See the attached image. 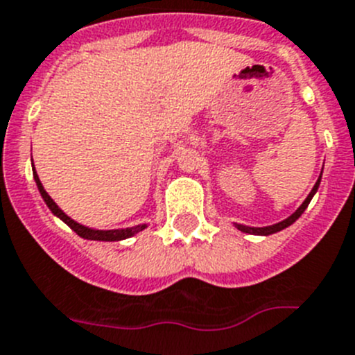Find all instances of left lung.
Instances as JSON below:
<instances>
[{
  "label": "left lung",
  "mask_w": 355,
  "mask_h": 355,
  "mask_svg": "<svg viewBox=\"0 0 355 355\" xmlns=\"http://www.w3.org/2000/svg\"><path fill=\"white\" fill-rule=\"evenodd\" d=\"M320 180H322V173H320V177H318L317 184L313 185L311 193H309L308 198H306V200L302 201V205L299 207V209H297L295 212L292 214V216H288V217H286V219H283V221L276 223V225H270V226H261V228H258V226H245V225H239V223H235V228L241 230V232H244V233H251V235H272V233H277V232H281V230L288 228V226L293 225V223H295L297 219L301 217V214L304 212L306 209H308L309 201H311V198L315 196V193H317V191H318V185H320Z\"/></svg>",
  "instance_id": "8db88e82"
}]
</instances>
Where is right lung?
Instances as JSON below:
<instances>
[{
  "mask_svg": "<svg viewBox=\"0 0 355 355\" xmlns=\"http://www.w3.org/2000/svg\"><path fill=\"white\" fill-rule=\"evenodd\" d=\"M31 168H33V178H35V184H37L38 187V193H40V196H42V200L46 201V205L49 207L51 212L54 214L56 217H60L63 223H65L67 226H70V228L74 230L76 233H78L79 237L83 239H88V241H102V242H114V241H123V239H129V237H134L136 233L143 232V230L146 228V223H141V225H136V226H130V228H118V230H97V228H88V226L81 225V223L74 221L72 217L67 216L65 212H63L62 209H60L58 205H56V201L53 200V198L47 194V191L44 189L42 182H40V178H38L37 171H35V164H31Z\"/></svg>",
  "mask_w": 355,
  "mask_h": 355,
  "instance_id": "obj_1",
  "label": "right lung"
}]
</instances>
